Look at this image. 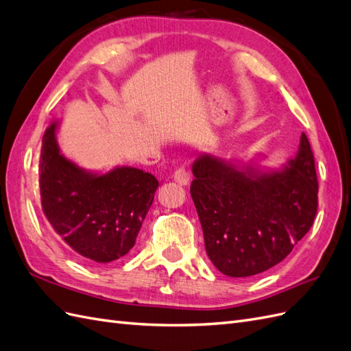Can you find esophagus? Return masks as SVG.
Listing matches in <instances>:
<instances>
[{"instance_id":"esophagus-1","label":"esophagus","mask_w":351,"mask_h":351,"mask_svg":"<svg viewBox=\"0 0 351 351\" xmlns=\"http://www.w3.org/2000/svg\"><path fill=\"white\" fill-rule=\"evenodd\" d=\"M173 179L179 185H188L190 184V172L184 166L178 167L173 173Z\"/></svg>"}]
</instances>
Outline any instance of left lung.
I'll return each mask as SVG.
<instances>
[{
	"label": "left lung",
	"mask_w": 351,
	"mask_h": 351,
	"mask_svg": "<svg viewBox=\"0 0 351 351\" xmlns=\"http://www.w3.org/2000/svg\"><path fill=\"white\" fill-rule=\"evenodd\" d=\"M193 173L206 254L226 276H255L283 261L316 218L319 182L305 133L283 172L243 173L203 156Z\"/></svg>",
	"instance_id": "obj_1"
}]
</instances>
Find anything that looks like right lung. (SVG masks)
<instances>
[{"instance_id": "1", "label": "right lung", "mask_w": 351, "mask_h": 351, "mask_svg": "<svg viewBox=\"0 0 351 351\" xmlns=\"http://www.w3.org/2000/svg\"><path fill=\"white\" fill-rule=\"evenodd\" d=\"M56 124L43 136L41 210L53 231L90 263L110 264L130 252L158 181L134 167L92 175L59 152Z\"/></svg>"}]
</instances>
